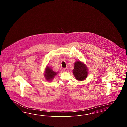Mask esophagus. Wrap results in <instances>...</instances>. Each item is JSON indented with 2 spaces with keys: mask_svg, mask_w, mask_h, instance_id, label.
<instances>
[{
  "mask_svg": "<svg viewBox=\"0 0 127 127\" xmlns=\"http://www.w3.org/2000/svg\"><path fill=\"white\" fill-rule=\"evenodd\" d=\"M63 70L65 72H67V68H63Z\"/></svg>",
  "mask_w": 127,
  "mask_h": 127,
  "instance_id": "obj_1",
  "label": "esophagus"
}]
</instances>
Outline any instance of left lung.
<instances>
[{
    "mask_svg": "<svg viewBox=\"0 0 127 127\" xmlns=\"http://www.w3.org/2000/svg\"><path fill=\"white\" fill-rule=\"evenodd\" d=\"M73 73L77 80L83 81L88 76V68L83 62L80 61H76L74 63Z\"/></svg>",
    "mask_w": 127,
    "mask_h": 127,
    "instance_id": "1",
    "label": "left lung"
}]
</instances>
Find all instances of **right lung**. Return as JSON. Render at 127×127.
Returning a JSON list of instances; mask_svg holds the SVG:
<instances>
[{
  "label": "right lung",
  "instance_id": "add662e5",
  "mask_svg": "<svg viewBox=\"0 0 127 127\" xmlns=\"http://www.w3.org/2000/svg\"><path fill=\"white\" fill-rule=\"evenodd\" d=\"M57 74V72H54L51 68L49 66H47L45 69V77L48 81H51L54 79L55 76Z\"/></svg>",
  "mask_w": 127,
  "mask_h": 127
}]
</instances>
